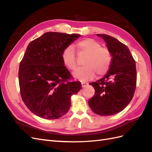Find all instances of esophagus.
Returning <instances> with one entry per match:
<instances>
[{
  "label": "esophagus",
  "mask_w": 152,
  "mask_h": 152,
  "mask_svg": "<svg viewBox=\"0 0 152 152\" xmlns=\"http://www.w3.org/2000/svg\"><path fill=\"white\" fill-rule=\"evenodd\" d=\"M81 85L82 87H85L86 86H87L88 85V83H87V82H81Z\"/></svg>",
  "instance_id": "esophagus-1"
}]
</instances>
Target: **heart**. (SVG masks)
I'll list each match as a JSON object with an SVG mask.
<instances>
[{
  "mask_svg": "<svg viewBox=\"0 0 152 152\" xmlns=\"http://www.w3.org/2000/svg\"><path fill=\"white\" fill-rule=\"evenodd\" d=\"M77 47L80 51L87 54L83 64L84 66L78 68L73 72L76 79L86 81L93 79L96 73L98 75L105 74L109 70L112 63L111 53L107 48L92 39H86L79 41ZM65 66L70 70H74L77 66L75 48L72 45L64 49L61 54Z\"/></svg>",
  "mask_w": 152,
  "mask_h": 152,
  "instance_id": "heart-1",
  "label": "heart"
}]
</instances>
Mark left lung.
Returning a JSON list of instances; mask_svg holds the SVG:
<instances>
[{"label": "left lung", "mask_w": 152, "mask_h": 152, "mask_svg": "<svg viewBox=\"0 0 152 152\" xmlns=\"http://www.w3.org/2000/svg\"><path fill=\"white\" fill-rule=\"evenodd\" d=\"M97 36L107 43L112 63L107 74L89 84L95 94L88 103L94 113L110 116L122 111L133 98L136 86V62L125 44L110 35Z\"/></svg>", "instance_id": "8db88e82"}]
</instances>
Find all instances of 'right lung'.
<instances>
[{"mask_svg":"<svg viewBox=\"0 0 152 152\" xmlns=\"http://www.w3.org/2000/svg\"><path fill=\"white\" fill-rule=\"evenodd\" d=\"M79 34L46 32L28 44L20 64L18 77L23 101L41 118L58 119L71 107L70 98L81 89L80 82L69 81L71 74L61 54Z\"/></svg>","mask_w":152,"mask_h":152,"instance_id":"obj_1","label":"right lung"}]
</instances>
